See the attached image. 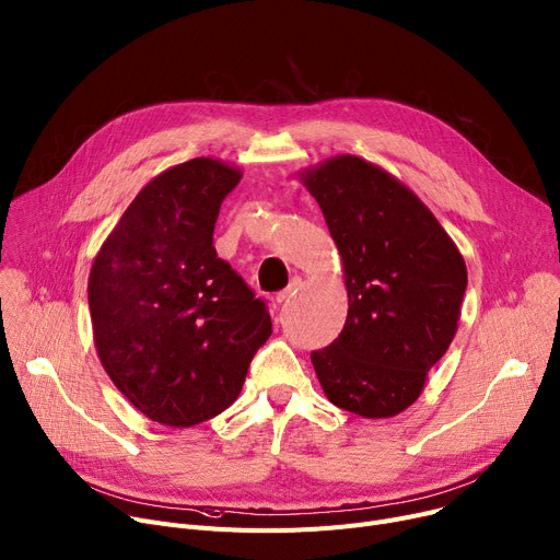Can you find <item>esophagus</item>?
I'll list each match as a JSON object with an SVG mask.
<instances>
[{
    "label": "esophagus",
    "mask_w": 560,
    "mask_h": 560,
    "mask_svg": "<svg viewBox=\"0 0 560 560\" xmlns=\"http://www.w3.org/2000/svg\"><path fill=\"white\" fill-rule=\"evenodd\" d=\"M302 285H304V279H302V277H294V279L290 281V285H288L283 292H279V294H277V302L281 304V302L290 300V296H292L296 290H302Z\"/></svg>",
    "instance_id": "34e87169"
}]
</instances>
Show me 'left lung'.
Wrapping results in <instances>:
<instances>
[{
	"label": "left lung",
	"mask_w": 560,
	"mask_h": 560,
	"mask_svg": "<svg viewBox=\"0 0 560 560\" xmlns=\"http://www.w3.org/2000/svg\"><path fill=\"white\" fill-rule=\"evenodd\" d=\"M300 179L338 245L349 294L340 338L311 353L319 385L347 412L396 417L455 338L464 256L419 196L378 164L338 155Z\"/></svg>",
	"instance_id": "left-lung-1"
}]
</instances>
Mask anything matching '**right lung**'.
Returning a JSON list of instances; mask_svg holds the SVG:
<instances>
[{
  "mask_svg": "<svg viewBox=\"0 0 560 560\" xmlns=\"http://www.w3.org/2000/svg\"><path fill=\"white\" fill-rule=\"evenodd\" d=\"M241 177L213 158L166 168L137 194L90 270L101 364L143 417L168 428L225 412L272 335L266 304L213 247L220 205Z\"/></svg>",
  "mask_w": 560,
  "mask_h": 560,
  "instance_id": "1",
  "label": "right lung"
}]
</instances>
